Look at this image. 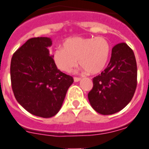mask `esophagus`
<instances>
[{"label": "esophagus", "mask_w": 149, "mask_h": 149, "mask_svg": "<svg viewBox=\"0 0 149 149\" xmlns=\"http://www.w3.org/2000/svg\"><path fill=\"white\" fill-rule=\"evenodd\" d=\"M81 80V77H74V82H78V81H80Z\"/></svg>", "instance_id": "1"}]
</instances>
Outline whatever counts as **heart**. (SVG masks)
I'll use <instances>...</instances> for the list:
<instances>
[{
	"mask_svg": "<svg viewBox=\"0 0 149 149\" xmlns=\"http://www.w3.org/2000/svg\"><path fill=\"white\" fill-rule=\"evenodd\" d=\"M111 45L102 37H72L62 43L53 55L56 67L64 72H69L77 64L90 74L102 72L109 62ZM78 60L77 61V59Z\"/></svg>",
	"mask_w": 149,
	"mask_h": 149,
	"instance_id": "b5f03b06",
	"label": "heart"
}]
</instances>
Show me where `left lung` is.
Returning <instances> with one entry per match:
<instances>
[{"mask_svg": "<svg viewBox=\"0 0 149 149\" xmlns=\"http://www.w3.org/2000/svg\"><path fill=\"white\" fill-rule=\"evenodd\" d=\"M88 93L93 109L104 115L118 112L131 101L137 84L135 55L125 43L115 45L107 68L93 78Z\"/></svg>", "mask_w": 149, "mask_h": 149, "instance_id": "obj_1", "label": "left lung"}]
</instances>
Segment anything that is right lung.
Segmentation results:
<instances>
[{
  "label": "right lung",
  "instance_id": "1",
  "mask_svg": "<svg viewBox=\"0 0 149 149\" xmlns=\"http://www.w3.org/2000/svg\"><path fill=\"white\" fill-rule=\"evenodd\" d=\"M51 45L49 38H31L14 53L10 64L16 100L29 113L45 118L59 112L74 82L56 67L48 49Z\"/></svg>",
  "mask_w": 149,
  "mask_h": 149
}]
</instances>
